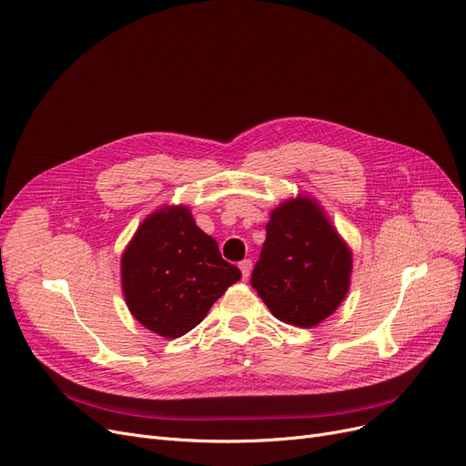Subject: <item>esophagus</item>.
<instances>
[{
	"label": "esophagus",
	"instance_id": "34e87169",
	"mask_svg": "<svg viewBox=\"0 0 466 466\" xmlns=\"http://www.w3.org/2000/svg\"><path fill=\"white\" fill-rule=\"evenodd\" d=\"M240 271H243V279H248L250 277V271H252V259H243V262L238 264Z\"/></svg>",
	"mask_w": 466,
	"mask_h": 466
}]
</instances>
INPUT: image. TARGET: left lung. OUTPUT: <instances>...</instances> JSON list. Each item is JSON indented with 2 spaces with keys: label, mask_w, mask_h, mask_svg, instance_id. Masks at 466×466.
Here are the masks:
<instances>
[{
  "label": "left lung",
  "mask_w": 466,
  "mask_h": 466,
  "mask_svg": "<svg viewBox=\"0 0 466 466\" xmlns=\"http://www.w3.org/2000/svg\"><path fill=\"white\" fill-rule=\"evenodd\" d=\"M351 252L308 197L271 212L250 285L279 321L313 327L339 308L350 287Z\"/></svg>",
  "instance_id": "obj_1"
}]
</instances>
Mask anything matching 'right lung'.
<instances>
[{"mask_svg": "<svg viewBox=\"0 0 466 466\" xmlns=\"http://www.w3.org/2000/svg\"><path fill=\"white\" fill-rule=\"evenodd\" d=\"M240 279L185 207L148 216L122 256V289L134 318L164 339L195 329Z\"/></svg>", "mask_w": 466, "mask_h": 466, "instance_id": "1", "label": "right lung"}]
</instances>
